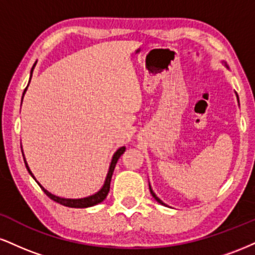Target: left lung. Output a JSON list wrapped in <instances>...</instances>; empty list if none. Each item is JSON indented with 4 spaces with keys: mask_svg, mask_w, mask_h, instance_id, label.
Segmentation results:
<instances>
[{
    "mask_svg": "<svg viewBox=\"0 0 255 255\" xmlns=\"http://www.w3.org/2000/svg\"><path fill=\"white\" fill-rule=\"evenodd\" d=\"M150 192H151V194H152V197H153L154 199H156V200L158 201V203H159V204H162V205H165L164 203H163V201L162 200H160V199H158L157 198V195L156 194H154V193L153 192H152V189H151V187H150Z\"/></svg>",
    "mask_w": 255,
    "mask_h": 255,
    "instance_id": "8db88e82",
    "label": "left lung"
}]
</instances>
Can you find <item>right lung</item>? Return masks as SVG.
<instances>
[{
	"label": "right lung",
	"instance_id": "obj_1",
	"mask_svg": "<svg viewBox=\"0 0 255 255\" xmlns=\"http://www.w3.org/2000/svg\"><path fill=\"white\" fill-rule=\"evenodd\" d=\"M34 66H36V63L33 64V67H32V69H31V77H32V72H33ZM26 89H27V87H26ZM26 89H25V91H24V95H25V92H26ZM125 150H126V147H121V148H119V150L115 152V154H114V157H113V160H111V164H110V168H109V172H108L107 178H105L104 186L102 187L101 191L96 193V194L91 195V197L83 198V199H64V198H58V197H56V195H54V194H51V193H49L48 191H46V189H44L43 187L39 184V182H37V183L39 184V187L43 189V192L45 193V194L48 195V197L50 198L51 200L56 201V203L63 205V206H67V207H75V209H84V207L95 206V205L102 203V201H103L104 199L107 198L108 193H109V189H110V181H111V176H113L114 169H115L116 163H118L119 158L121 157V154L124 153ZM24 160H25V158H24ZM25 165H26V169H27L28 172H30V174H31V176L34 178L33 175H32L31 170H30V169H28V165H27V163H26V160H25Z\"/></svg>",
	"mask_w": 255,
	"mask_h": 255
}]
</instances>
